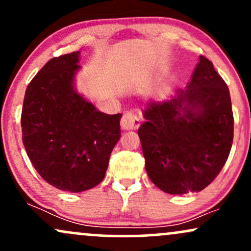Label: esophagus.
I'll use <instances>...</instances> for the list:
<instances>
[{
    "label": "esophagus",
    "mask_w": 251,
    "mask_h": 251,
    "mask_svg": "<svg viewBox=\"0 0 251 251\" xmlns=\"http://www.w3.org/2000/svg\"><path fill=\"white\" fill-rule=\"evenodd\" d=\"M120 125H122L123 129H137L140 126V118L135 116L134 113L127 112L125 113L120 120Z\"/></svg>",
    "instance_id": "1"
}]
</instances>
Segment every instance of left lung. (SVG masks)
Masks as SVG:
<instances>
[{
	"mask_svg": "<svg viewBox=\"0 0 251 251\" xmlns=\"http://www.w3.org/2000/svg\"><path fill=\"white\" fill-rule=\"evenodd\" d=\"M138 129L150 179L162 191L205 189L223 169L234 138L229 88L210 60L200 62L185 91L152 101Z\"/></svg>",
	"mask_w": 251,
	"mask_h": 251,
	"instance_id": "1",
	"label": "left lung"
}]
</instances>
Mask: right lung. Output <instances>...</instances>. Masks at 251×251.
Listing matches in <instances>:
<instances>
[{"instance_id":"1","label":"right lung","mask_w":251,"mask_h":251,"mask_svg":"<svg viewBox=\"0 0 251 251\" xmlns=\"http://www.w3.org/2000/svg\"><path fill=\"white\" fill-rule=\"evenodd\" d=\"M79 55L73 51L43 66L25 89L21 114L22 140L37 174L70 192L86 191L103 179L122 118L98 111L77 93Z\"/></svg>"}]
</instances>
